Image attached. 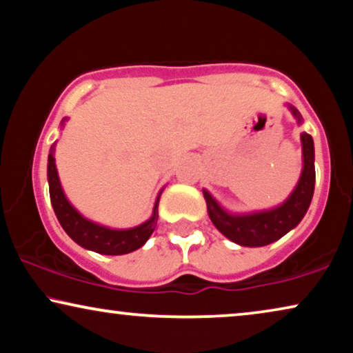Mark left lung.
<instances>
[{
  "label": "left lung",
  "instance_id": "1",
  "mask_svg": "<svg viewBox=\"0 0 353 353\" xmlns=\"http://www.w3.org/2000/svg\"><path fill=\"white\" fill-rule=\"evenodd\" d=\"M289 110L300 124L302 122L300 112L290 105ZM300 140H302L303 157L302 174L292 194L284 203L271 210L232 214L225 211L208 190L203 189L211 223L229 241L242 247H265L268 243L279 241L303 219L314 192V145L312 135L307 132L300 135Z\"/></svg>",
  "mask_w": 353,
  "mask_h": 353
}]
</instances>
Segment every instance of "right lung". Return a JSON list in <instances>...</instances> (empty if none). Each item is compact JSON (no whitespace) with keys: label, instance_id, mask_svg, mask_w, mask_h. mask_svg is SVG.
I'll return each instance as SVG.
<instances>
[{"label":"right lung","instance_id":"add662e5","mask_svg":"<svg viewBox=\"0 0 353 353\" xmlns=\"http://www.w3.org/2000/svg\"><path fill=\"white\" fill-rule=\"evenodd\" d=\"M65 117L61 121V125L64 124ZM54 147L51 145L48 154V185H50V199L53 205L54 214L58 218L61 228L65 234L72 239L75 243L87 248V250L101 253V255H125L137 250L148 241L158 223V203L161 192L157 196L153 206L152 218L145 221L140 225L130 229H111L106 225L97 224L93 221L83 218L69 200L65 199L63 187H61L58 169L54 163Z\"/></svg>","mask_w":353,"mask_h":353}]
</instances>
